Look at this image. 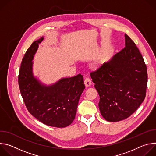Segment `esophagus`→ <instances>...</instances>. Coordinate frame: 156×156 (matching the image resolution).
Returning <instances> with one entry per match:
<instances>
[{
    "label": "esophagus",
    "mask_w": 156,
    "mask_h": 156,
    "mask_svg": "<svg viewBox=\"0 0 156 156\" xmlns=\"http://www.w3.org/2000/svg\"><path fill=\"white\" fill-rule=\"evenodd\" d=\"M84 84L86 86L88 87L90 86L91 84V79L89 78V77H86L85 79H84Z\"/></svg>",
    "instance_id": "obj_1"
}]
</instances>
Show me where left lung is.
I'll return each instance as SVG.
<instances>
[{
  "label": "left lung",
  "mask_w": 156,
  "mask_h": 156,
  "mask_svg": "<svg viewBox=\"0 0 156 156\" xmlns=\"http://www.w3.org/2000/svg\"><path fill=\"white\" fill-rule=\"evenodd\" d=\"M125 48L90 75L100 97L102 116L115 122L129 117L146 93V63L135 43L125 34Z\"/></svg>",
  "instance_id": "obj_1"
}]
</instances>
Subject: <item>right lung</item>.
<instances>
[{"instance_id": "obj_1", "label": "right lung", "mask_w": 156, "mask_h": 156, "mask_svg": "<svg viewBox=\"0 0 156 156\" xmlns=\"http://www.w3.org/2000/svg\"><path fill=\"white\" fill-rule=\"evenodd\" d=\"M44 37L34 41L20 66L18 84L29 112L44 124L57 128L70 125L74 120L80 98L85 86L81 74L62 78L54 84H42L33 74V59Z\"/></svg>"}]
</instances>
